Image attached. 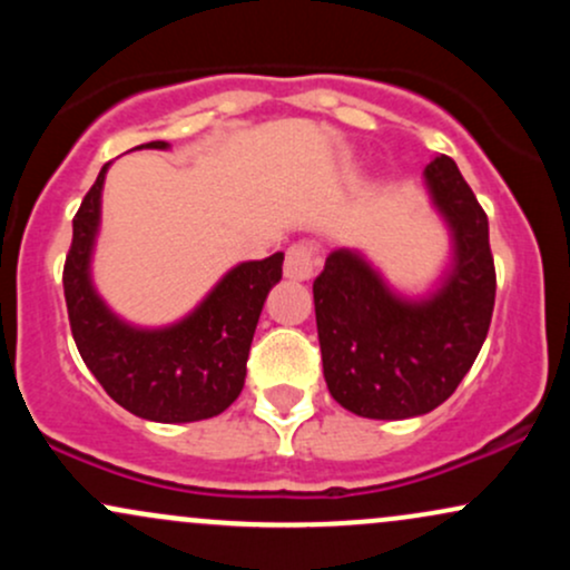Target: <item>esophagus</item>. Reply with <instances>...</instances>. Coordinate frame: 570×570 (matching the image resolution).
<instances>
[{
  "label": "esophagus",
  "mask_w": 570,
  "mask_h": 570,
  "mask_svg": "<svg viewBox=\"0 0 570 570\" xmlns=\"http://www.w3.org/2000/svg\"><path fill=\"white\" fill-rule=\"evenodd\" d=\"M318 265V252L313 244H294L286 252V263H284V276L292 281H307L316 273Z\"/></svg>",
  "instance_id": "esophagus-1"
}]
</instances>
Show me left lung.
I'll use <instances>...</instances> for the list:
<instances>
[{
  "label": "left lung",
  "instance_id": "8db88e82",
  "mask_svg": "<svg viewBox=\"0 0 570 570\" xmlns=\"http://www.w3.org/2000/svg\"><path fill=\"white\" fill-rule=\"evenodd\" d=\"M423 179L450 238L448 263L426 292H399L348 246L330 252L313 281L326 389L345 410L375 421L440 407L472 370L493 316L485 212L448 155L431 158Z\"/></svg>",
  "mask_w": 570,
  "mask_h": 570
}]
</instances>
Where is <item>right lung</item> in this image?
Returning <instances> with one entry per match:
<instances>
[{
	"instance_id": "obj_1",
	"label": "right lung",
	"mask_w": 570,
	"mask_h": 570,
	"mask_svg": "<svg viewBox=\"0 0 570 570\" xmlns=\"http://www.w3.org/2000/svg\"><path fill=\"white\" fill-rule=\"evenodd\" d=\"M136 149H171V144L149 141ZM109 166L98 171L71 222L63 294L77 351L104 391L144 421H206L230 407L244 389L248 348L267 294L281 281L284 252L233 265L193 311L171 324L128 322L109 307L94 281Z\"/></svg>"
}]
</instances>
